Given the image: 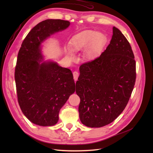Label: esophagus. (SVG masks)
Listing matches in <instances>:
<instances>
[{"mask_svg":"<svg viewBox=\"0 0 153 153\" xmlns=\"http://www.w3.org/2000/svg\"><path fill=\"white\" fill-rule=\"evenodd\" d=\"M73 76H74V81H77V78L79 77V72L77 71H74L73 72Z\"/></svg>","mask_w":153,"mask_h":153,"instance_id":"esophagus-1","label":"esophagus"}]
</instances>
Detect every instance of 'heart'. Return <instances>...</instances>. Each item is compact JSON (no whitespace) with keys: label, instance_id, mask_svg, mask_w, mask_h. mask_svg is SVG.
<instances>
[{"label":"heart","instance_id":"1","mask_svg":"<svg viewBox=\"0 0 153 153\" xmlns=\"http://www.w3.org/2000/svg\"><path fill=\"white\" fill-rule=\"evenodd\" d=\"M107 42L106 36L99 32L87 30L78 33L72 36L69 42V48L75 53L85 51V57L87 59H94L101 54ZM71 59H74V56L68 52Z\"/></svg>","mask_w":153,"mask_h":153}]
</instances>
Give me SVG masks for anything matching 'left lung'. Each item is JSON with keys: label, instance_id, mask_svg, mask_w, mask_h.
Here are the masks:
<instances>
[{"label": "left lung", "instance_id": "obj_1", "mask_svg": "<svg viewBox=\"0 0 153 153\" xmlns=\"http://www.w3.org/2000/svg\"><path fill=\"white\" fill-rule=\"evenodd\" d=\"M76 82L82 124L99 128L121 114L130 100L136 81V61L131 45L113 27L110 44L100 56L81 64Z\"/></svg>", "mask_w": 153, "mask_h": 153}]
</instances>
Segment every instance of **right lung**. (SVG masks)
Wrapping results in <instances>:
<instances>
[{
  "mask_svg": "<svg viewBox=\"0 0 153 153\" xmlns=\"http://www.w3.org/2000/svg\"><path fill=\"white\" fill-rule=\"evenodd\" d=\"M69 25V22L60 19L38 23L24 39L18 53L15 69L18 102L24 115L39 126L57 123L60 109L76 90L70 69L54 62H39L41 43Z\"/></svg>",
  "mask_w": 153,
  "mask_h": 153,
  "instance_id": "obj_1",
  "label": "right lung"
}]
</instances>
